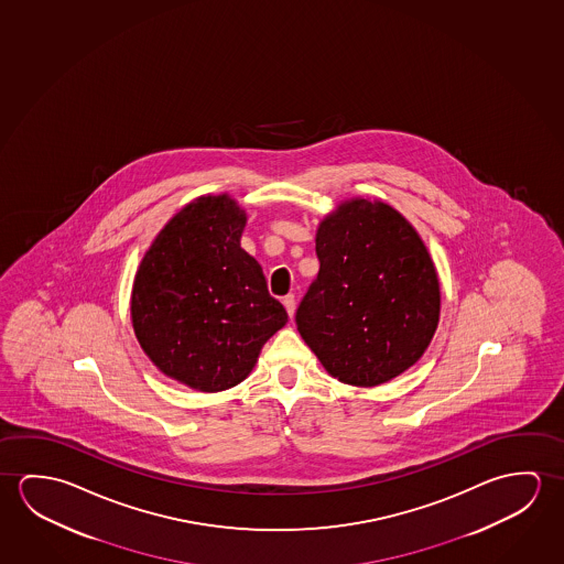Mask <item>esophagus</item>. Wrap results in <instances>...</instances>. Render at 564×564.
I'll list each match as a JSON object with an SVG mask.
<instances>
[{"mask_svg":"<svg viewBox=\"0 0 564 564\" xmlns=\"http://www.w3.org/2000/svg\"><path fill=\"white\" fill-rule=\"evenodd\" d=\"M282 304H284V307H286L288 315L290 317H294L295 312V297L292 294H288L284 300H282Z\"/></svg>","mask_w":564,"mask_h":564,"instance_id":"34e87169","label":"esophagus"}]
</instances>
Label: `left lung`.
Masks as SVG:
<instances>
[{"label":"left lung","instance_id":"1","mask_svg":"<svg viewBox=\"0 0 564 564\" xmlns=\"http://www.w3.org/2000/svg\"><path fill=\"white\" fill-rule=\"evenodd\" d=\"M319 274L295 312L297 332L340 382L384 384L435 335L441 290L412 224L384 202H343L315 235Z\"/></svg>","mask_w":564,"mask_h":564}]
</instances>
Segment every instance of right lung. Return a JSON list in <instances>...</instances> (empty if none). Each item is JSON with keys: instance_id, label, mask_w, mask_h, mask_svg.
<instances>
[{"instance_id": "right-lung-1", "label": "right lung", "mask_w": 564, "mask_h": 564, "mask_svg": "<svg viewBox=\"0 0 564 564\" xmlns=\"http://www.w3.org/2000/svg\"><path fill=\"white\" fill-rule=\"evenodd\" d=\"M247 214L202 196L164 225L134 274L131 319L161 372L199 392L242 382L288 322L259 262L241 249Z\"/></svg>"}]
</instances>
